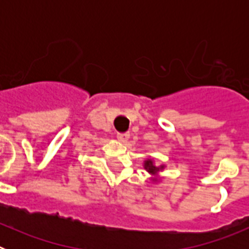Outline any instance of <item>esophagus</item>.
Listing matches in <instances>:
<instances>
[{"label":"esophagus","instance_id":"esophagus-1","mask_svg":"<svg viewBox=\"0 0 249 249\" xmlns=\"http://www.w3.org/2000/svg\"><path fill=\"white\" fill-rule=\"evenodd\" d=\"M117 138L118 141H121V142H126V141L129 138V133L128 132H124V133H117Z\"/></svg>","mask_w":249,"mask_h":249}]
</instances>
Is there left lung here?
Returning a JSON list of instances; mask_svg holds the SVG:
<instances>
[{
	"label": "left lung",
	"instance_id": "left-lung-1",
	"mask_svg": "<svg viewBox=\"0 0 249 249\" xmlns=\"http://www.w3.org/2000/svg\"><path fill=\"white\" fill-rule=\"evenodd\" d=\"M144 168H146L147 171H148V172H151V173H155V172H157V171H158L157 167L153 166V163H152L151 160H146V163H144Z\"/></svg>",
	"mask_w": 249,
	"mask_h": 249
}]
</instances>
